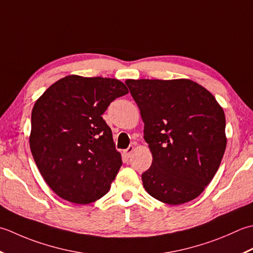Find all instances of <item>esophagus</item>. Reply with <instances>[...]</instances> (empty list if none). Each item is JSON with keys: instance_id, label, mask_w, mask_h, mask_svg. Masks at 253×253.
<instances>
[{"instance_id": "esophagus-1", "label": "esophagus", "mask_w": 253, "mask_h": 253, "mask_svg": "<svg viewBox=\"0 0 253 253\" xmlns=\"http://www.w3.org/2000/svg\"><path fill=\"white\" fill-rule=\"evenodd\" d=\"M133 151H134V147L130 145L126 149H125V151H123V152H125V155H126V157H131Z\"/></svg>"}]
</instances>
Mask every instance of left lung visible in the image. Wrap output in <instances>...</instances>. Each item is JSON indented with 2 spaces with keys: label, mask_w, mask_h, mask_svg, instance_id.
<instances>
[{
  "label": "left lung",
  "mask_w": 253,
  "mask_h": 253,
  "mask_svg": "<svg viewBox=\"0 0 253 253\" xmlns=\"http://www.w3.org/2000/svg\"><path fill=\"white\" fill-rule=\"evenodd\" d=\"M153 155L142 173L149 195L178 205L212 181L226 148L225 113L215 97L190 80H126Z\"/></svg>",
  "instance_id": "1"
}]
</instances>
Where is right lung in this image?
<instances>
[{
	"instance_id": "right-lung-1",
	"label": "right lung",
	"mask_w": 253,
	"mask_h": 253,
	"mask_svg": "<svg viewBox=\"0 0 253 253\" xmlns=\"http://www.w3.org/2000/svg\"><path fill=\"white\" fill-rule=\"evenodd\" d=\"M127 92L115 79L69 75L36 101L30 149L41 176L60 198L88 204L110 190L122 159L102 115Z\"/></svg>"
}]
</instances>
